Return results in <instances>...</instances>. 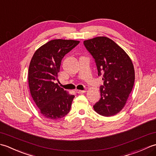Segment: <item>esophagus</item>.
Segmentation results:
<instances>
[{"label": "esophagus", "mask_w": 156, "mask_h": 156, "mask_svg": "<svg viewBox=\"0 0 156 156\" xmlns=\"http://www.w3.org/2000/svg\"><path fill=\"white\" fill-rule=\"evenodd\" d=\"M76 92L78 94H81V93H85L87 90H76Z\"/></svg>", "instance_id": "esophagus-1"}]
</instances>
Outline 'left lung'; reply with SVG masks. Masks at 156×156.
Listing matches in <instances>:
<instances>
[{
    "instance_id": "1",
    "label": "left lung",
    "mask_w": 156,
    "mask_h": 156,
    "mask_svg": "<svg viewBox=\"0 0 156 156\" xmlns=\"http://www.w3.org/2000/svg\"><path fill=\"white\" fill-rule=\"evenodd\" d=\"M97 64L98 74L102 76L104 86L94 111L104 117L120 112L126 104L135 81L133 64L128 54L112 39L97 37L84 41Z\"/></svg>"
}]
</instances>
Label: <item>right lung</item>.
I'll return each instance as SVG.
<instances>
[{"mask_svg": "<svg viewBox=\"0 0 156 156\" xmlns=\"http://www.w3.org/2000/svg\"><path fill=\"white\" fill-rule=\"evenodd\" d=\"M80 41L54 39L34 53L29 64L28 82L30 93L42 116L49 119H61L69 112L74 95L69 94L55 83L64 55Z\"/></svg>", "mask_w": 156, "mask_h": 156, "instance_id": "add662e5", "label": "right lung"}]
</instances>
